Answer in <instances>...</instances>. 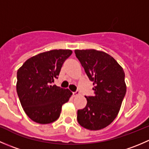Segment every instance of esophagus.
<instances>
[{"instance_id": "1", "label": "esophagus", "mask_w": 149, "mask_h": 149, "mask_svg": "<svg viewBox=\"0 0 149 149\" xmlns=\"http://www.w3.org/2000/svg\"><path fill=\"white\" fill-rule=\"evenodd\" d=\"M79 91H75V92H73V97H76V96H78L79 95Z\"/></svg>"}]
</instances>
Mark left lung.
I'll use <instances>...</instances> for the list:
<instances>
[{"label":"left lung","mask_w":149,"mask_h":149,"mask_svg":"<svg viewBox=\"0 0 149 149\" xmlns=\"http://www.w3.org/2000/svg\"><path fill=\"white\" fill-rule=\"evenodd\" d=\"M75 54L94 86V96H85L86 106L78 110L77 120L88 130L104 128L115 119L125 96L124 70L104 52L76 49Z\"/></svg>","instance_id":"8db88e82"}]
</instances>
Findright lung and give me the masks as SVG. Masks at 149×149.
Instances as JSON below:
<instances>
[{"label": "right lung", "mask_w": 149, "mask_h": 149, "mask_svg": "<svg viewBox=\"0 0 149 149\" xmlns=\"http://www.w3.org/2000/svg\"><path fill=\"white\" fill-rule=\"evenodd\" d=\"M70 49H52L28 59L17 71L16 91L21 104L31 120L48 124L58 119L63 104L72 93L52 85Z\"/></svg>", "instance_id": "right-lung-1"}]
</instances>
